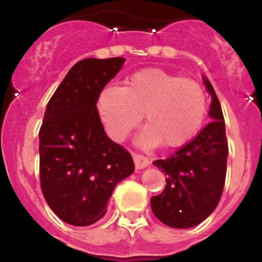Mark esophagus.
Here are the masks:
<instances>
[{
	"label": "esophagus",
	"mask_w": 262,
	"mask_h": 262,
	"mask_svg": "<svg viewBox=\"0 0 262 262\" xmlns=\"http://www.w3.org/2000/svg\"><path fill=\"white\" fill-rule=\"evenodd\" d=\"M134 157V163H135V166L138 169H143V168H147L149 165V159L145 157L144 155H140V154H133Z\"/></svg>",
	"instance_id": "1"
}]
</instances>
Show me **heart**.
Here are the masks:
<instances>
[{
  "instance_id": "1",
  "label": "heart",
  "mask_w": 262,
  "mask_h": 262,
  "mask_svg": "<svg viewBox=\"0 0 262 262\" xmlns=\"http://www.w3.org/2000/svg\"><path fill=\"white\" fill-rule=\"evenodd\" d=\"M97 110L108 135L123 140L144 114L143 144L180 147L201 128L207 97L198 81L160 68L136 71L123 88L108 85L97 98Z\"/></svg>"
}]
</instances>
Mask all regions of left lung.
<instances>
[{
	"mask_svg": "<svg viewBox=\"0 0 262 262\" xmlns=\"http://www.w3.org/2000/svg\"><path fill=\"white\" fill-rule=\"evenodd\" d=\"M211 94L210 122L195 138L154 165L165 173L163 193L151 198L159 221L173 228H190L209 216L221 201L227 172L228 143L223 111L211 82L203 78Z\"/></svg>",
	"mask_w": 262,
	"mask_h": 262,
	"instance_id": "1",
	"label": "left lung"
}]
</instances>
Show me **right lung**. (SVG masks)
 Listing matches in <instances>:
<instances>
[{"mask_svg":"<svg viewBox=\"0 0 262 262\" xmlns=\"http://www.w3.org/2000/svg\"><path fill=\"white\" fill-rule=\"evenodd\" d=\"M124 61L76 62L46 107L39 131L41 191L52 211L72 226L99 221L114 187L135 169L129 152L106 135L96 105Z\"/></svg>","mask_w":262,"mask_h":262,"instance_id":"right-lung-1","label":"right lung"}]
</instances>
